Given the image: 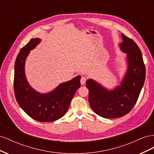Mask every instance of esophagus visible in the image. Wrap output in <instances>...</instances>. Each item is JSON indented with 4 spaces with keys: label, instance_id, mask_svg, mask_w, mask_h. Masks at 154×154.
Segmentation results:
<instances>
[{
    "label": "esophagus",
    "instance_id": "obj_1",
    "mask_svg": "<svg viewBox=\"0 0 154 154\" xmlns=\"http://www.w3.org/2000/svg\"><path fill=\"white\" fill-rule=\"evenodd\" d=\"M86 80H87V78H86V77H85V76H82V78H81V80H80V82H81V85H85V82H86Z\"/></svg>",
    "mask_w": 154,
    "mask_h": 154
}]
</instances>
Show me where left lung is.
Segmentation results:
<instances>
[{"label": "left lung", "mask_w": 154, "mask_h": 154, "mask_svg": "<svg viewBox=\"0 0 154 154\" xmlns=\"http://www.w3.org/2000/svg\"><path fill=\"white\" fill-rule=\"evenodd\" d=\"M122 37L119 48L127 54V69L120 85L110 90L92 79L86 82L91 109L104 118H117L128 114L137 102L145 80L146 69L140 49L124 34Z\"/></svg>", "instance_id": "1"}]
</instances>
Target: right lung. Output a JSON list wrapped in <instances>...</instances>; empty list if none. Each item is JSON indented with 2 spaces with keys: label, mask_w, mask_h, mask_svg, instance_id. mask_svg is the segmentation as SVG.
Instances as JSON below:
<instances>
[{
  "label": "right lung",
  "mask_w": 154,
  "mask_h": 154,
  "mask_svg": "<svg viewBox=\"0 0 154 154\" xmlns=\"http://www.w3.org/2000/svg\"><path fill=\"white\" fill-rule=\"evenodd\" d=\"M31 38L20 51L15 64L14 91L17 103L31 118L40 122H54L65 115L72 97L80 87L81 76L60 83L48 93H40L29 85L25 74V62L30 51L40 42Z\"/></svg>",
  "instance_id": "obj_1"
}]
</instances>
